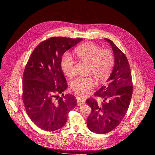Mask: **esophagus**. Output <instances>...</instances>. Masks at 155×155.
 Listing matches in <instances>:
<instances>
[{
  "label": "esophagus",
  "mask_w": 155,
  "mask_h": 155,
  "mask_svg": "<svg viewBox=\"0 0 155 155\" xmlns=\"http://www.w3.org/2000/svg\"><path fill=\"white\" fill-rule=\"evenodd\" d=\"M85 103V101L84 99H80L79 98L77 100V104L78 106H81V105H82V104H84Z\"/></svg>",
  "instance_id": "1"
}]
</instances>
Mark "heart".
I'll return each instance as SVG.
<instances>
[{"label": "heart", "instance_id": "1", "mask_svg": "<svg viewBox=\"0 0 155 155\" xmlns=\"http://www.w3.org/2000/svg\"><path fill=\"white\" fill-rule=\"evenodd\" d=\"M75 52L79 59L90 63L89 72L94 74L101 81L106 80L109 76L114 65V55L109 49H102L97 45L88 42L76 48ZM73 57L69 53L62 56L60 66L66 76L72 77L75 74ZM97 82L92 76L80 77L71 81V89L75 94L81 96L88 95L90 91L96 86Z\"/></svg>", "mask_w": 155, "mask_h": 155}]
</instances>
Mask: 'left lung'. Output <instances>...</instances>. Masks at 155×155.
Returning a JSON list of instances; mask_svg holds the SVG:
<instances>
[{
  "label": "left lung",
  "mask_w": 155,
  "mask_h": 155,
  "mask_svg": "<svg viewBox=\"0 0 155 155\" xmlns=\"http://www.w3.org/2000/svg\"><path fill=\"white\" fill-rule=\"evenodd\" d=\"M109 42L114 55V66L107 84L102 86L94 95L103 99L97 103L93 98L86 102L92 109L87 118L88 128L93 133L104 134L114 130L124 117L133 94L131 69L125 54L110 39Z\"/></svg>",
  "instance_id": "1"
}]
</instances>
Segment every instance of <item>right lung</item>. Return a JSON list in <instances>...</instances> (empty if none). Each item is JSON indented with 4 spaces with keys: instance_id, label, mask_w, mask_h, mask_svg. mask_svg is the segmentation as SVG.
I'll use <instances>...</instances> for the list:
<instances>
[{
    "instance_id": "1",
    "label": "right lung",
    "mask_w": 155,
    "mask_h": 155,
    "mask_svg": "<svg viewBox=\"0 0 155 155\" xmlns=\"http://www.w3.org/2000/svg\"><path fill=\"white\" fill-rule=\"evenodd\" d=\"M82 40L52 37L31 53L22 77V101L25 110L39 128L53 131L66 124L68 113L77 104L75 96H64L68 87L60 63L63 54ZM62 94L63 97L58 95Z\"/></svg>"
}]
</instances>
